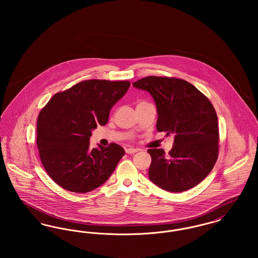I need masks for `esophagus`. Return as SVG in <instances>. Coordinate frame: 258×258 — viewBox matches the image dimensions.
<instances>
[{"label": "esophagus", "instance_id": "obj_1", "mask_svg": "<svg viewBox=\"0 0 258 258\" xmlns=\"http://www.w3.org/2000/svg\"><path fill=\"white\" fill-rule=\"evenodd\" d=\"M136 152H138V149H135V148H127V149H125V153L126 154H135Z\"/></svg>", "mask_w": 258, "mask_h": 258}]
</instances>
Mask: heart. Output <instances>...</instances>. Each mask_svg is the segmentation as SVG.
<instances>
[{
    "label": "heart",
    "mask_w": 258,
    "mask_h": 258,
    "mask_svg": "<svg viewBox=\"0 0 258 258\" xmlns=\"http://www.w3.org/2000/svg\"><path fill=\"white\" fill-rule=\"evenodd\" d=\"M140 103H141V102H140Z\"/></svg>",
    "instance_id": "b5f03b06"
}]
</instances>
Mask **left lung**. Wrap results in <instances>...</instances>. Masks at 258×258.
<instances>
[{"label": "left lung", "instance_id": "left-lung-1", "mask_svg": "<svg viewBox=\"0 0 258 258\" xmlns=\"http://www.w3.org/2000/svg\"><path fill=\"white\" fill-rule=\"evenodd\" d=\"M154 98L158 132L173 134L168 156L162 149H149L150 180L160 188L181 192L203 181L219 155V126L216 110L199 90L175 77L148 76L133 83Z\"/></svg>", "mask_w": 258, "mask_h": 258}]
</instances>
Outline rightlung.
<instances>
[{"label": "right lung", "instance_id": "right-lung-1", "mask_svg": "<svg viewBox=\"0 0 258 258\" xmlns=\"http://www.w3.org/2000/svg\"><path fill=\"white\" fill-rule=\"evenodd\" d=\"M130 86V81H82L54 95L39 112V158L56 184L85 194L107 181L124 150L116 143L90 149L89 141L98 124L108 122L112 106Z\"/></svg>", "mask_w": 258, "mask_h": 258}]
</instances>
